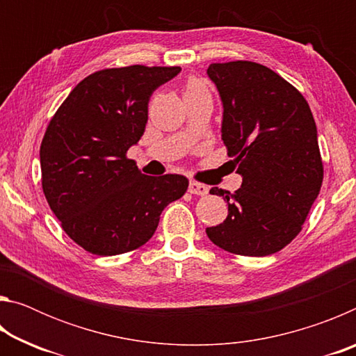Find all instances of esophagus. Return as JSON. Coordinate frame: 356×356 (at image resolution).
Instances as JSON below:
<instances>
[{"label": "esophagus", "instance_id": "esophagus-1", "mask_svg": "<svg viewBox=\"0 0 356 356\" xmlns=\"http://www.w3.org/2000/svg\"><path fill=\"white\" fill-rule=\"evenodd\" d=\"M188 191L191 193V195L206 196L209 193V186L201 184V182H195V180H193V182H190V185H188Z\"/></svg>", "mask_w": 356, "mask_h": 356}]
</instances>
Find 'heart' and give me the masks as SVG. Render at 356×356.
I'll return each mask as SVG.
<instances>
[{
  "label": "heart",
  "instance_id": "heart-1",
  "mask_svg": "<svg viewBox=\"0 0 356 356\" xmlns=\"http://www.w3.org/2000/svg\"><path fill=\"white\" fill-rule=\"evenodd\" d=\"M201 95H210L207 86L200 80V78H190L185 84L184 97L193 99V97H201Z\"/></svg>",
  "mask_w": 356,
  "mask_h": 356
}]
</instances>
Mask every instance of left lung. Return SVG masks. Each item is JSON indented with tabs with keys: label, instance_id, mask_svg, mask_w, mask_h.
Segmentation results:
<instances>
[{
	"label": "left lung",
	"instance_id": "obj_1",
	"mask_svg": "<svg viewBox=\"0 0 356 356\" xmlns=\"http://www.w3.org/2000/svg\"><path fill=\"white\" fill-rule=\"evenodd\" d=\"M207 74L222 100L221 138L243 182L227 193V218L207 227L221 250L261 257L298 236L321 191L323 163L308 102L272 69L252 61L213 63Z\"/></svg>",
	"mask_w": 356,
	"mask_h": 356
}]
</instances>
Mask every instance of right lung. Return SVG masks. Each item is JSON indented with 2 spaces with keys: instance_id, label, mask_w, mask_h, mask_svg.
Returning a JSON list of instances; mask_svg holds the SVG:
<instances>
[{
  "instance_id": "add662e5",
  "label": "right lung",
  "mask_w": 356,
  "mask_h": 356,
  "mask_svg": "<svg viewBox=\"0 0 356 356\" xmlns=\"http://www.w3.org/2000/svg\"><path fill=\"white\" fill-rule=\"evenodd\" d=\"M180 67L135 64L94 72L72 89L40 144L42 190L64 232L95 256L140 248L168 204L188 188L179 174L144 176L127 150L141 140L150 95Z\"/></svg>"
}]
</instances>
